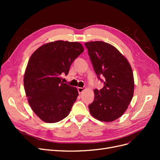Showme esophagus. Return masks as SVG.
Instances as JSON below:
<instances>
[{
	"instance_id": "obj_1",
	"label": "esophagus",
	"mask_w": 160,
	"mask_h": 160,
	"mask_svg": "<svg viewBox=\"0 0 160 160\" xmlns=\"http://www.w3.org/2000/svg\"><path fill=\"white\" fill-rule=\"evenodd\" d=\"M85 89L86 88H77V90H78L79 93L81 94L82 92H83L84 90H85Z\"/></svg>"
}]
</instances>
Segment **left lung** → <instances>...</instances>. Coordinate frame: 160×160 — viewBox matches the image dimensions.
Listing matches in <instances>:
<instances>
[{"mask_svg":"<svg viewBox=\"0 0 160 160\" xmlns=\"http://www.w3.org/2000/svg\"><path fill=\"white\" fill-rule=\"evenodd\" d=\"M85 45L95 73L104 84L101 89H94L95 98L89 105L90 113L101 122H113L124 113L133 98L132 67L126 58L109 43L91 41Z\"/></svg>","mask_w":160,"mask_h":160,"instance_id":"8db88e82","label":"left lung"}]
</instances>
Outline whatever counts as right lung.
I'll list each match as a JSON object with an SVG mask.
<instances>
[{
    "instance_id": "add662e5",
    "label": "right lung",
    "mask_w": 160,
    "mask_h": 160,
    "mask_svg": "<svg viewBox=\"0 0 160 160\" xmlns=\"http://www.w3.org/2000/svg\"><path fill=\"white\" fill-rule=\"evenodd\" d=\"M84 51L78 42L57 41L34 52L24 75V88L31 109L46 123L65 118L79 95L76 88L63 83L61 76L69 73L76 58Z\"/></svg>"
}]
</instances>
